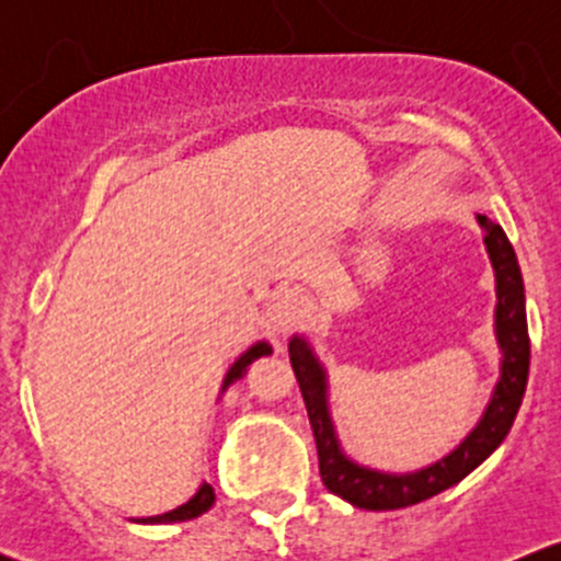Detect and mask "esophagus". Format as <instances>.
<instances>
[{"label":"esophagus","instance_id":"esophagus-1","mask_svg":"<svg viewBox=\"0 0 561 561\" xmlns=\"http://www.w3.org/2000/svg\"><path fill=\"white\" fill-rule=\"evenodd\" d=\"M295 306H293V298H289V295H282L279 300L274 302V308H272V321H274V327L276 330H285V327H289L295 321Z\"/></svg>","mask_w":561,"mask_h":561}]
</instances>
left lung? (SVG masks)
<instances>
[{"label": "left lung", "instance_id": "obj_1", "mask_svg": "<svg viewBox=\"0 0 561 561\" xmlns=\"http://www.w3.org/2000/svg\"><path fill=\"white\" fill-rule=\"evenodd\" d=\"M478 218L488 231L485 244L495 268V282H499L495 330H499V343L504 347V366H501V379L495 385L493 401L488 403L485 416L472 430V435L446 459L416 474H401V478L347 461L340 454L330 414H327L324 371L300 337H293V343H289V364H293L302 403L308 411V422L313 430V440H317L321 482L327 485V491L351 501L353 506L388 512V508L420 504V501L433 499L446 488L456 485L501 446V440L512 430L519 405H523L527 371H530V334H527L523 274H519L517 255H514L504 229L493 224L491 218Z\"/></svg>", "mask_w": 561, "mask_h": 561}]
</instances>
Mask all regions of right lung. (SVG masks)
Masks as SVG:
<instances>
[{
	"mask_svg": "<svg viewBox=\"0 0 561 561\" xmlns=\"http://www.w3.org/2000/svg\"><path fill=\"white\" fill-rule=\"evenodd\" d=\"M268 353H272V347H268L266 343H259V345H253L250 347L248 353H244V356L240 358V362H237L234 366H231L229 369V375H227V379H224V388H227V385H231L234 382V379H240L242 375H244V369H248L250 364L255 362V358H261V356H268ZM214 488L210 485H203L199 488V491L192 495L190 501H186L184 506H179V508H173V512H165V514H158V517H147V519H139V523H182V519H192V517H197V514H203V512H208L210 506H214Z\"/></svg>",
	"mask_w": 561,
	"mask_h": 561,
	"instance_id": "1",
	"label": "right lung"
}]
</instances>
